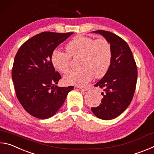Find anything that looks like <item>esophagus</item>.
Segmentation results:
<instances>
[{
	"label": "esophagus",
	"mask_w": 154,
	"mask_h": 154,
	"mask_svg": "<svg viewBox=\"0 0 154 154\" xmlns=\"http://www.w3.org/2000/svg\"><path fill=\"white\" fill-rule=\"evenodd\" d=\"M74 88L75 90H80V91H86L87 90H88V88H81V87H79V86H77V85H75Z\"/></svg>",
	"instance_id": "34e87169"
}]
</instances>
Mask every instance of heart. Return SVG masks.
I'll list each match as a JSON object with an SVG mask.
<instances>
[{
  "label": "heart",
  "mask_w": 154,
  "mask_h": 154,
  "mask_svg": "<svg viewBox=\"0 0 154 154\" xmlns=\"http://www.w3.org/2000/svg\"><path fill=\"white\" fill-rule=\"evenodd\" d=\"M66 51L54 49L51 62L57 71L66 73L71 69V57L81 58L79 71H72L64 77L68 85L83 86L92 79L101 78L110 67L112 50L110 43L105 38L94 39L89 36L78 35L66 45Z\"/></svg>",
  "instance_id": "b5f03b06"
}]
</instances>
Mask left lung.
<instances>
[{"label":"left lung","mask_w":154,"mask_h":154,"mask_svg":"<svg viewBox=\"0 0 154 154\" xmlns=\"http://www.w3.org/2000/svg\"><path fill=\"white\" fill-rule=\"evenodd\" d=\"M102 35L111 44L112 58L106 73L94 85L103 89L101 104L91 110L97 118L109 120L126 110L133 98L137 80V66L128 45L109 31H93Z\"/></svg>","instance_id":"left-lung-1"}]
</instances>
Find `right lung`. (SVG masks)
I'll use <instances>...</instances> for the list:
<instances>
[{
    "instance_id": "obj_1",
    "label": "right lung",
    "mask_w": 154,
    "mask_h": 154,
    "mask_svg": "<svg viewBox=\"0 0 154 154\" xmlns=\"http://www.w3.org/2000/svg\"><path fill=\"white\" fill-rule=\"evenodd\" d=\"M73 32H43L29 38L15 56L12 79L16 96L28 113L48 119L63 105L73 86L58 87L61 75L51 64L52 51Z\"/></svg>"
}]
</instances>
